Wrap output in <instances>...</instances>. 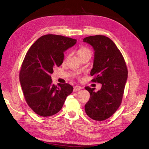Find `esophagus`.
Segmentation results:
<instances>
[{
  "mask_svg": "<svg viewBox=\"0 0 149 149\" xmlns=\"http://www.w3.org/2000/svg\"><path fill=\"white\" fill-rule=\"evenodd\" d=\"M81 89H83L82 87H81V86H78V85H76V86H74V91H79V90Z\"/></svg>",
  "mask_w": 149,
  "mask_h": 149,
  "instance_id": "esophagus-1",
  "label": "esophagus"
}]
</instances>
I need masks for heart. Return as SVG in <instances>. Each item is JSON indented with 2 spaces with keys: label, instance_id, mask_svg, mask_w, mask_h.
I'll list each match as a JSON object with an SVG mask.
<instances>
[{
  "label": "heart",
  "instance_id": "heart-1",
  "mask_svg": "<svg viewBox=\"0 0 149 149\" xmlns=\"http://www.w3.org/2000/svg\"><path fill=\"white\" fill-rule=\"evenodd\" d=\"M78 55L80 58H84L86 56H88V57L91 58L93 55V52L91 51V49L89 48L88 47H81L79 48L78 51ZM75 75L77 78H80L78 74H76Z\"/></svg>",
  "mask_w": 149,
  "mask_h": 149
}]
</instances>
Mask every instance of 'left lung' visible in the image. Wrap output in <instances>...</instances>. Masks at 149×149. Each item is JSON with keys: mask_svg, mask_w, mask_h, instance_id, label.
<instances>
[{"mask_svg": "<svg viewBox=\"0 0 149 149\" xmlns=\"http://www.w3.org/2000/svg\"><path fill=\"white\" fill-rule=\"evenodd\" d=\"M93 46L94 51L93 82L102 84L97 92L94 88L85 87L90 98L85 104V112L93 120L101 121L109 118L121 104L128 71L124 58L118 48L106 36H89L83 39Z\"/></svg>", "mask_w": 149, "mask_h": 149, "instance_id": "obj_1", "label": "left lung"}]
</instances>
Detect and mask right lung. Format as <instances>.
<instances>
[{"instance_id":"add662e5","label":"right lung","mask_w":149,"mask_h":149,"mask_svg":"<svg viewBox=\"0 0 149 149\" xmlns=\"http://www.w3.org/2000/svg\"><path fill=\"white\" fill-rule=\"evenodd\" d=\"M77 40L48 34L42 36L29 48L19 74L25 100L36 114L48 117L59 112L73 88L68 83H52L50 74L63 61L64 52Z\"/></svg>"}]
</instances>
